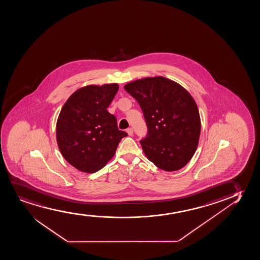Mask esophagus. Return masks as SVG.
Here are the masks:
<instances>
[{
	"mask_svg": "<svg viewBox=\"0 0 260 260\" xmlns=\"http://www.w3.org/2000/svg\"><path fill=\"white\" fill-rule=\"evenodd\" d=\"M126 133L128 134V135L132 136V135H133V134H134V130H133V128H132V127H129V128L126 129Z\"/></svg>",
	"mask_w": 260,
	"mask_h": 260,
	"instance_id": "1",
	"label": "esophagus"
}]
</instances>
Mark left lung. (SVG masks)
Here are the masks:
<instances>
[{"label":"left lung","instance_id":"8db88e82","mask_svg":"<svg viewBox=\"0 0 260 260\" xmlns=\"http://www.w3.org/2000/svg\"><path fill=\"white\" fill-rule=\"evenodd\" d=\"M142 108L148 134L140 141L149 161L166 171L180 170L197 149L201 118L186 89L162 76L125 84Z\"/></svg>","mask_w":260,"mask_h":260}]
</instances>
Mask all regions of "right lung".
Masks as SVG:
<instances>
[{
  "instance_id": "add662e5",
  "label": "right lung",
  "mask_w": 260,
  "mask_h": 260,
  "mask_svg": "<svg viewBox=\"0 0 260 260\" xmlns=\"http://www.w3.org/2000/svg\"><path fill=\"white\" fill-rule=\"evenodd\" d=\"M116 83L89 85L69 96L59 112L56 139L59 151L77 170L94 173L105 167L127 134L118 130L107 111L118 92Z\"/></svg>"
}]
</instances>
